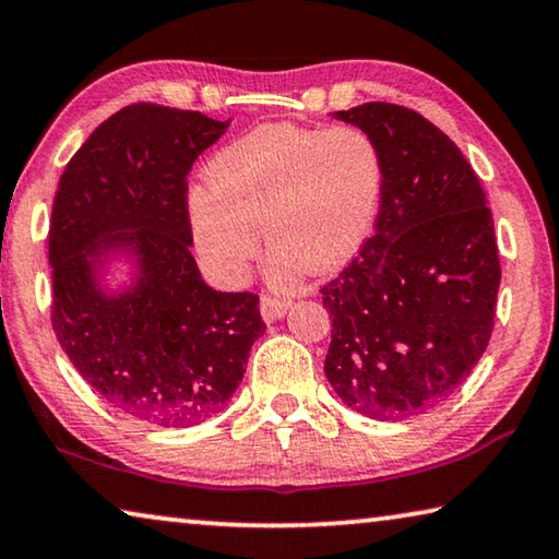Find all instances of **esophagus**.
<instances>
[{"instance_id":"1","label":"esophagus","mask_w":559,"mask_h":559,"mask_svg":"<svg viewBox=\"0 0 559 559\" xmlns=\"http://www.w3.org/2000/svg\"><path fill=\"white\" fill-rule=\"evenodd\" d=\"M288 310V300H281V298H273V296H263L261 298V316L266 323H273V320H278L286 316Z\"/></svg>"}]
</instances>
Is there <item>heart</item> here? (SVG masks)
Wrapping results in <instances>:
<instances>
[{
	"label": "heart",
	"instance_id": "heart-1",
	"mask_svg": "<svg viewBox=\"0 0 559 559\" xmlns=\"http://www.w3.org/2000/svg\"><path fill=\"white\" fill-rule=\"evenodd\" d=\"M187 216L206 271L234 286L271 249L273 286L302 269L325 273L353 259L370 234L382 197V163L362 130L263 126L219 150Z\"/></svg>",
	"mask_w": 559,
	"mask_h": 559
}]
</instances>
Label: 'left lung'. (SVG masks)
Returning <instances> with one entry per match:
<instances>
[{"label": "left lung", "instance_id": "obj_1", "mask_svg": "<svg viewBox=\"0 0 559 559\" xmlns=\"http://www.w3.org/2000/svg\"><path fill=\"white\" fill-rule=\"evenodd\" d=\"M357 126L382 163L374 234L320 288L333 318L325 374L370 419L424 414L459 390L493 333L500 261L476 173L416 110L362 103Z\"/></svg>", "mask_w": 559, "mask_h": 559}]
</instances>
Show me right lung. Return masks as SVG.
<instances>
[{
  "label": "right lung",
  "instance_id": "right-lung-1",
  "mask_svg": "<svg viewBox=\"0 0 559 559\" xmlns=\"http://www.w3.org/2000/svg\"><path fill=\"white\" fill-rule=\"evenodd\" d=\"M229 122L132 103L91 132L53 200V333L100 400L155 427L219 414L266 330L259 296L210 288L189 251L187 175ZM116 260L133 271L112 292Z\"/></svg>",
  "mask_w": 559,
  "mask_h": 559
}]
</instances>
